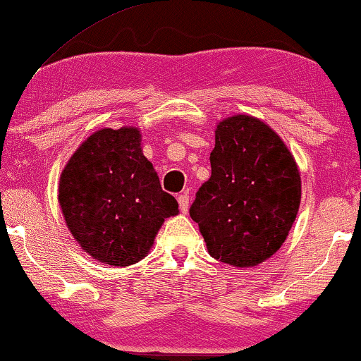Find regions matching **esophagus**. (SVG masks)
<instances>
[{
  "label": "esophagus",
  "instance_id": "34e87169",
  "mask_svg": "<svg viewBox=\"0 0 361 361\" xmlns=\"http://www.w3.org/2000/svg\"><path fill=\"white\" fill-rule=\"evenodd\" d=\"M177 202H179V209L182 214H187V210H189V195L180 194L177 197Z\"/></svg>",
  "mask_w": 361,
  "mask_h": 361
}]
</instances>
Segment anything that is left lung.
Instances as JSON below:
<instances>
[{"instance_id":"1","label":"left lung","mask_w":361,"mask_h":361,"mask_svg":"<svg viewBox=\"0 0 361 361\" xmlns=\"http://www.w3.org/2000/svg\"><path fill=\"white\" fill-rule=\"evenodd\" d=\"M212 176L190 216L212 258L236 268L269 259L288 238L300 205L294 156L273 128L250 115L219 121Z\"/></svg>"}]
</instances>
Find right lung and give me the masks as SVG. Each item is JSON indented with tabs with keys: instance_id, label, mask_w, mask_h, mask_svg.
Segmentation results:
<instances>
[{
	"instance_id": "add662e5",
	"label": "right lung",
	"mask_w": 361,
	"mask_h": 361,
	"mask_svg": "<svg viewBox=\"0 0 361 361\" xmlns=\"http://www.w3.org/2000/svg\"><path fill=\"white\" fill-rule=\"evenodd\" d=\"M59 205L80 248L110 266L141 261L164 220L179 214L135 126L102 128L77 147L59 180Z\"/></svg>"
}]
</instances>
